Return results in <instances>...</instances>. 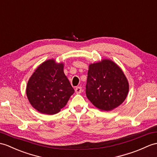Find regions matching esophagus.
<instances>
[{
	"instance_id": "1",
	"label": "esophagus",
	"mask_w": 157,
	"mask_h": 157,
	"mask_svg": "<svg viewBox=\"0 0 157 157\" xmlns=\"http://www.w3.org/2000/svg\"><path fill=\"white\" fill-rule=\"evenodd\" d=\"M75 93H76V94H80V93H81V92H82V87H80V86L77 87H76V88H75Z\"/></svg>"
}]
</instances>
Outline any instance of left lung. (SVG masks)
I'll list each match as a JSON object with an SVG mask.
<instances>
[{
  "label": "left lung",
  "instance_id": "left-lung-1",
  "mask_svg": "<svg viewBox=\"0 0 157 157\" xmlns=\"http://www.w3.org/2000/svg\"><path fill=\"white\" fill-rule=\"evenodd\" d=\"M128 90V80L114 62L103 59L90 65L86 93L96 108L104 111L116 108L125 100Z\"/></svg>",
  "mask_w": 157,
  "mask_h": 157
}]
</instances>
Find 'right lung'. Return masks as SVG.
Listing matches in <instances>:
<instances>
[{
  "instance_id": "obj_1",
  "label": "right lung",
  "mask_w": 157,
  "mask_h": 157,
  "mask_svg": "<svg viewBox=\"0 0 157 157\" xmlns=\"http://www.w3.org/2000/svg\"><path fill=\"white\" fill-rule=\"evenodd\" d=\"M26 93L33 107L43 114L52 115L66 105L74 90L64 74L63 64L49 59L33 74Z\"/></svg>"
}]
</instances>
